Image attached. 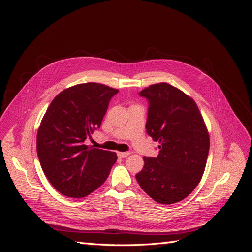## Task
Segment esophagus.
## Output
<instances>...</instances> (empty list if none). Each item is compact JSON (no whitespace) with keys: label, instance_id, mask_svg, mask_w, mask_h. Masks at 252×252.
Wrapping results in <instances>:
<instances>
[{"label":"esophagus","instance_id":"esophagus-1","mask_svg":"<svg viewBox=\"0 0 252 252\" xmlns=\"http://www.w3.org/2000/svg\"><path fill=\"white\" fill-rule=\"evenodd\" d=\"M118 157L119 158H127L129 155H130V154H129V152H118Z\"/></svg>","mask_w":252,"mask_h":252}]
</instances>
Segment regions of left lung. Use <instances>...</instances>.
<instances>
[{
  "mask_svg": "<svg viewBox=\"0 0 252 252\" xmlns=\"http://www.w3.org/2000/svg\"><path fill=\"white\" fill-rule=\"evenodd\" d=\"M139 94L148 101L146 132L159 145L158 157H144L135 179L156 202L178 203L202 179L209 152L207 128L195 102L169 84H154Z\"/></svg>",
  "mask_w": 252,
  "mask_h": 252,
  "instance_id": "left-lung-1",
  "label": "left lung"
}]
</instances>
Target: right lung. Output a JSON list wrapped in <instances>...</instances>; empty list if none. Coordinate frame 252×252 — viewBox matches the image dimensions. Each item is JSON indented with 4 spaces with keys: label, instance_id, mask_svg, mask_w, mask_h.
Listing matches in <instances>:
<instances>
[{
    "label": "right lung",
    "instance_id": "1",
    "mask_svg": "<svg viewBox=\"0 0 252 252\" xmlns=\"http://www.w3.org/2000/svg\"><path fill=\"white\" fill-rule=\"evenodd\" d=\"M118 89L85 83L60 93L47 108L36 135L42 169L59 192L84 197L108 178L116 152L87 146L85 141L100 128Z\"/></svg>",
    "mask_w": 252,
    "mask_h": 252
}]
</instances>
